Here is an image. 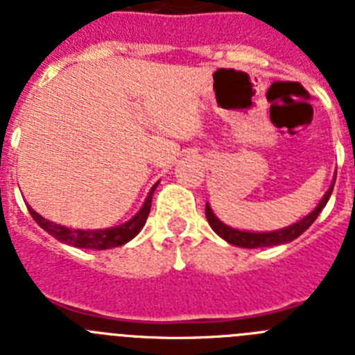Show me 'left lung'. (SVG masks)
Listing matches in <instances>:
<instances>
[{
	"mask_svg": "<svg viewBox=\"0 0 355 355\" xmlns=\"http://www.w3.org/2000/svg\"><path fill=\"white\" fill-rule=\"evenodd\" d=\"M332 188H334V184H331V188H329L327 192H325V196L322 197L318 206H316L309 215L304 216L302 220H299L293 225H288V227L284 229H279V231H274V233H247V231H238V229L229 227V225L222 224V222L216 218L215 213L211 211V208H209L208 205H206V218H208L209 225H211V229L218 234V236L224 238L225 241H229V243H233V245L236 247H243V249H258V247L281 245V243H288V241L299 238L300 234L316 220V216L320 215V211H322V209L325 208V205H327L329 197H331L332 193Z\"/></svg>",
	"mask_w": 355,
	"mask_h": 355,
	"instance_id": "8db88e82",
	"label": "left lung"
}]
</instances>
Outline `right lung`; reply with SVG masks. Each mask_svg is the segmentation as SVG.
<instances>
[{
	"instance_id": "obj_1",
	"label": "right lung",
	"mask_w": 355,
	"mask_h": 355,
	"mask_svg": "<svg viewBox=\"0 0 355 355\" xmlns=\"http://www.w3.org/2000/svg\"><path fill=\"white\" fill-rule=\"evenodd\" d=\"M156 187L150 188L149 196H147L146 202H144L142 209H140L137 215L131 218L126 224L119 225V227H108V229H99V231H81V229H67L64 225H58L55 222L46 220L44 216H40L39 213L33 211V209L28 206V211L33 216V220L44 229L48 231L51 236H55L56 240L64 241V243H69L72 247H81V249H96V250H105L112 249V247L124 245L126 241L133 240L137 234L140 233V229L146 224L147 216H149L150 211V200H153V193H155Z\"/></svg>"
}]
</instances>
